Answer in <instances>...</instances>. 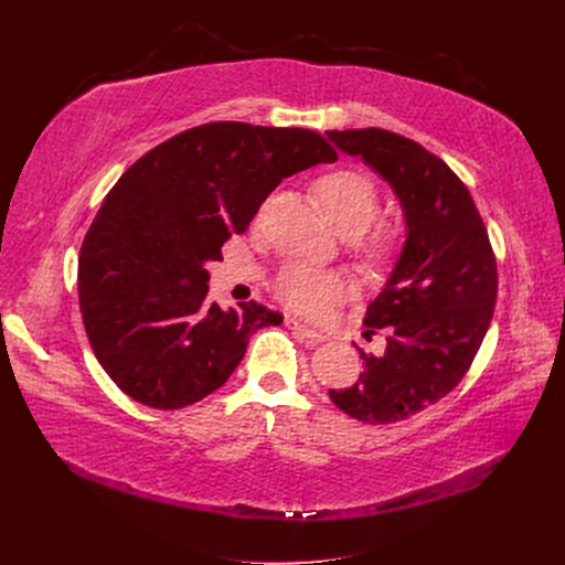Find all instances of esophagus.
Segmentation results:
<instances>
[{
  "instance_id": "obj_1",
  "label": "esophagus",
  "mask_w": 565,
  "mask_h": 565,
  "mask_svg": "<svg viewBox=\"0 0 565 565\" xmlns=\"http://www.w3.org/2000/svg\"><path fill=\"white\" fill-rule=\"evenodd\" d=\"M286 324H288V328H290L295 334L302 337V339H307V341H311V343H322V341H328V337L320 334V332H316V330H311V328H307V324L298 322L295 318H286Z\"/></svg>"
}]
</instances>
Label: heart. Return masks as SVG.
Instances as JSON below:
<instances>
[{
    "mask_svg": "<svg viewBox=\"0 0 565 565\" xmlns=\"http://www.w3.org/2000/svg\"><path fill=\"white\" fill-rule=\"evenodd\" d=\"M320 211L330 224L350 235V245L364 263L390 265L401 247L403 231L380 222L367 228L377 213L380 194L373 178L358 167H339L322 173L313 185ZM275 298L290 311L307 318H324L352 292L350 279L339 270H313L305 265H286L273 281Z\"/></svg>",
    "mask_w": 565,
    "mask_h": 565,
    "instance_id": "heart-1",
    "label": "heart"
}]
</instances>
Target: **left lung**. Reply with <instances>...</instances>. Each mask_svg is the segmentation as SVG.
<instances>
[{
	"instance_id": "left-lung-1",
	"label": "left lung",
	"mask_w": 565,
	"mask_h": 565,
	"mask_svg": "<svg viewBox=\"0 0 565 565\" xmlns=\"http://www.w3.org/2000/svg\"><path fill=\"white\" fill-rule=\"evenodd\" d=\"M339 151L362 158L401 199L407 237L392 277L369 305L366 334L387 348L332 403L364 424H396L447 396L469 371L497 302V260L469 190L441 158L403 135L328 130Z\"/></svg>"
}]
</instances>
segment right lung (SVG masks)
I'll return each mask as SVG.
<instances>
[{
  "label": "right lung",
  "instance_id": "add662e5",
  "mask_svg": "<svg viewBox=\"0 0 565 565\" xmlns=\"http://www.w3.org/2000/svg\"><path fill=\"white\" fill-rule=\"evenodd\" d=\"M339 156L305 128L217 121L141 156L103 199L79 252L88 343L116 387L178 409L220 390L249 337L284 316L258 302H207V260L284 178Z\"/></svg>",
  "mask_w": 565,
  "mask_h": 565
}]
</instances>
